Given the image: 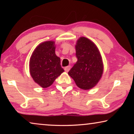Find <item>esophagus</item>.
Wrapping results in <instances>:
<instances>
[{
  "instance_id": "1",
  "label": "esophagus",
  "mask_w": 134,
  "mask_h": 134,
  "mask_svg": "<svg viewBox=\"0 0 134 134\" xmlns=\"http://www.w3.org/2000/svg\"><path fill=\"white\" fill-rule=\"evenodd\" d=\"M70 68H71V67H70V65H68V66L65 67L64 68V70L66 72H69V71L70 69Z\"/></svg>"
}]
</instances>
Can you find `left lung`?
<instances>
[{"label":"left lung","instance_id":"1","mask_svg":"<svg viewBox=\"0 0 134 134\" xmlns=\"http://www.w3.org/2000/svg\"><path fill=\"white\" fill-rule=\"evenodd\" d=\"M75 47L77 61L68 74L79 88L91 89L98 83L103 74L100 53L93 42L84 37L79 38Z\"/></svg>","mask_w":134,"mask_h":134}]
</instances>
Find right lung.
<instances>
[{"label":"right lung","mask_w":134,"mask_h":134,"mask_svg":"<svg viewBox=\"0 0 134 134\" xmlns=\"http://www.w3.org/2000/svg\"><path fill=\"white\" fill-rule=\"evenodd\" d=\"M55 42L48 41L36 47L29 60V72L36 83L47 88L64 71L56 55Z\"/></svg>","instance_id":"add662e5"}]
</instances>
